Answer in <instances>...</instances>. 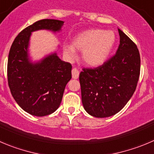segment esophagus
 Masks as SVG:
<instances>
[{"instance_id":"esophagus-1","label":"esophagus","mask_w":154,"mask_h":154,"mask_svg":"<svg viewBox=\"0 0 154 154\" xmlns=\"http://www.w3.org/2000/svg\"><path fill=\"white\" fill-rule=\"evenodd\" d=\"M72 78L76 79L79 78V71L76 68H73L72 70Z\"/></svg>"}]
</instances>
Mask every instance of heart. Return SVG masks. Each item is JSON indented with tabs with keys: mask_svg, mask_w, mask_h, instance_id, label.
I'll list each match as a JSON object with an SVG mask.
<instances>
[{
	"mask_svg": "<svg viewBox=\"0 0 154 154\" xmlns=\"http://www.w3.org/2000/svg\"><path fill=\"white\" fill-rule=\"evenodd\" d=\"M115 43L116 35L113 32L92 29L77 35L73 38V45H65L63 51L70 60L77 57L75 48L83 51L84 62L91 66H98L106 60Z\"/></svg>",
	"mask_w": 154,
	"mask_h": 154,
	"instance_id": "obj_1",
	"label": "heart"
}]
</instances>
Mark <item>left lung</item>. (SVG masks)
<instances>
[{
  "label": "left lung",
  "instance_id": "left-lung-1",
  "mask_svg": "<svg viewBox=\"0 0 154 154\" xmlns=\"http://www.w3.org/2000/svg\"><path fill=\"white\" fill-rule=\"evenodd\" d=\"M116 54L96 68L80 72L82 101L88 114L97 118L115 115L132 97L139 79L140 57L137 45L118 29Z\"/></svg>",
  "mask_w": 154,
  "mask_h": 154
}]
</instances>
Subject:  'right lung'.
<instances>
[{
    "label": "right lung",
    "instance_id": "add662e5",
    "mask_svg": "<svg viewBox=\"0 0 154 154\" xmlns=\"http://www.w3.org/2000/svg\"><path fill=\"white\" fill-rule=\"evenodd\" d=\"M64 22L45 20L35 22L19 33L13 42L7 62L10 92L19 106L31 115L45 116L58 109L64 89L72 78V65L56 53L39 62L29 60L28 47L32 32L47 29L58 32Z\"/></svg>",
    "mask_w": 154,
    "mask_h": 154
}]
</instances>
